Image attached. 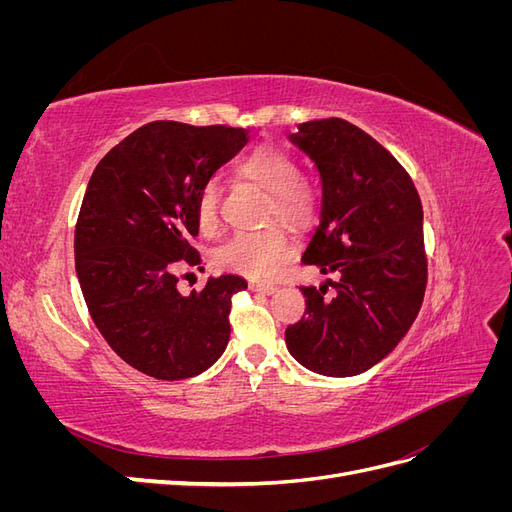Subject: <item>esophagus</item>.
Listing matches in <instances>:
<instances>
[{"mask_svg": "<svg viewBox=\"0 0 512 512\" xmlns=\"http://www.w3.org/2000/svg\"><path fill=\"white\" fill-rule=\"evenodd\" d=\"M254 292H262V294H273L277 290L275 284H252L250 286Z\"/></svg>", "mask_w": 512, "mask_h": 512, "instance_id": "34e87169", "label": "esophagus"}]
</instances>
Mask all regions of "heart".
I'll list each match as a JSON object with an SVG mask.
<instances>
[{"instance_id":"heart-1","label":"heart","mask_w":512,"mask_h":512,"mask_svg":"<svg viewBox=\"0 0 512 512\" xmlns=\"http://www.w3.org/2000/svg\"><path fill=\"white\" fill-rule=\"evenodd\" d=\"M239 175L269 194L265 220H280L290 228H307L316 220L320 194L316 185L299 175V162L290 151L277 145H260L239 162ZM194 220L200 235L220 232V188L215 179L200 185L194 203ZM290 254V243L282 228L267 226L254 232H239L213 252L220 269L269 277Z\"/></svg>"}]
</instances>
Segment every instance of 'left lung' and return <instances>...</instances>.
I'll list each match as a JSON object with an SVG mask.
<instances>
[{
	"label": "left lung",
	"instance_id": "obj_1",
	"mask_svg": "<svg viewBox=\"0 0 512 512\" xmlns=\"http://www.w3.org/2000/svg\"><path fill=\"white\" fill-rule=\"evenodd\" d=\"M320 170V224L301 258L329 286H301L305 314L286 346L322 376L363 374L408 333L427 286L423 207L408 170L367 132L329 117L290 136Z\"/></svg>",
	"mask_w": 512,
	"mask_h": 512
}]
</instances>
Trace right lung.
<instances>
[{"instance_id":"1","label":"right lung","mask_w":512,"mask_h":512,"mask_svg":"<svg viewBox=\"0 0 512 512\" xmlns=\"http://www.w3.org/2000/svg\"><path fill=\"white\" fill-rule=\"evenodd\" d=\"M245 143L241 128L151 121L89 179L74 230L76 275L108 346L151 378L198 376L226 350L232 294L247 282L209 277L190 297L177 282L203 262L190 243L200 185Z\"/></svg>"}]
</instances>
